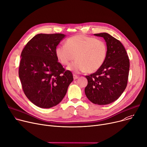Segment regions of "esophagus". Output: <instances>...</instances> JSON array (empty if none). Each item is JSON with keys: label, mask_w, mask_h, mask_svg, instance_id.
I'll return each instance as SVG.
<instances>
[{"label": "esophagus", "mask_w": 147, "mask_h": 147, "mask_svg": "<svg viewBox=\"0 0 147 147\" xmlns=\"http://www.w3.org/2000/svg\"><path fill=\"white\" fill-rule=\"evenodd\" d=\"M73 76H74V80H76V79H78V78H79L78 76H77L76 75H75V74L73 75Z\"/></svg>", "instance_id": "34e87169"}]
</instances>
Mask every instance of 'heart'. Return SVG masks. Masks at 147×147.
Wrapping results in <instances>:
<instances>
[{
  "label": "heart",
  "mask_w": 147,
  "mask_h": 147,
  "mask_svg": "<svg viewBox=\"0 0 147 147\" xmlns=\"http://www.w3.org/2000/svg\"><path fill=\"white\" fill-rule=\"evenodd\" d=\"M59 62L67 66L70 71L80 73L86 71L92 73L102 66L107 54L105 43L100 39L84 35H78L67 39L65 45H60L55 50Z\"/></svg>",
  "instance_id": "b5f03b06"
}]
</instances>
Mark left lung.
I'll list each match as a JSON object with an SVG mask.
<instances>
[{
	"label": "left lung",
	"instance_id": "8db88e82",
	"mask_svg": "<svg viewBox=\"0 0 147 147\" xmlns=\"http://www.w3.org/2000/svg\"><path fill=\"white\" fill-rule=\"evenodd\" d=\"M94 35L104 38L107 54L102 66L96 72L85 76L88 85L85 93L92 103L107 105L118 99L125 89L129 60L125 48L119 40L107 33Z\"/></svg>",
	"mask_w": 147,
	"mask_h": 147
}]
</instances>
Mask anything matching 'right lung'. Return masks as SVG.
Returning <instances> with one entry per match:
<instances>
[{"label": "right lung", "mask_w": 147, "mask_h": 147, "mask_svg": "<svg viewBox=\"0 0 147 147\" xmlns=\"http://www.w3.org/2000/svg\"><path fill=\"white\" fill-rule=\"evenodd\" d=\"M62 33H40L32 38L21 53L19 76L26 97L35 105L49 108L58 105L73 81L72 72L58 61L56 47Z\"/></svg>", "instance_id": "1"}]
</instances>
